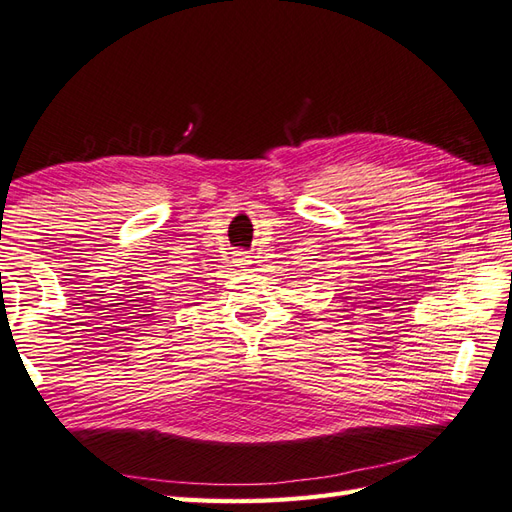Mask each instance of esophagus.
Masks as SVG:
<instances>
[{"label":"esophagus","instance_id":"1","mask_svg":"<svg viewBox=\"0 0 512 512\" xmlns=\"http://www.w3.org/2000/svg\"><path fill=\"white\" fill-rule=\"evenodd\" d=\"M234 263H236V267H247V265H252V260H249V256L245 252H236Z\"/></svg>","mask_w":512,"mask_h":512}]
</instances>
